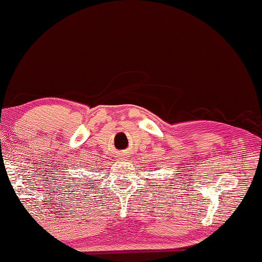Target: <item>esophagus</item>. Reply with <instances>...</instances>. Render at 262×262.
Wrapping results in <instances>:
<instances>
[{
    "label": "esophagus",
    "instance_id": "obj_1",
    "mask_svg": "<svg viewBox=\"0 0 262 262\" xmlns=\"http://www.w3.org/2000/svg\"><path fill=\"white\" fill-rule=\"evenodd\" d=\"M122 159H124V158H122Z\"/></svg>",
    "mask_w": 262,
    "mask_h": 262
}]
</instances>
